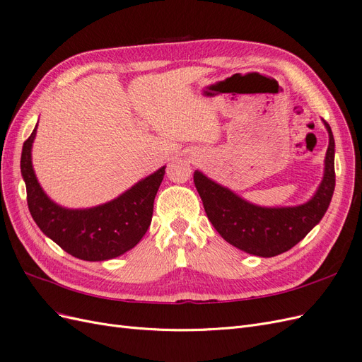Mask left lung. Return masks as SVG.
I'll return each instance as SVG.
<instances>
[{
	"label": "left lung",
	"mask_w": 362,
	"mask_h": 362,
	"mask_svg": "<svg viewBox=\"0 0 362 362\" xmlns=\"http://www.w3.org/2000/svg\"><path fill=\"white\" fill-rule=\"evenodd\" d=\"M329 134L325 158V173L313 198L296 206L254 205L223 185L214 182L199 170L193 173L205 213L229 245L257 257H276L298 245L322 221L335 189V141L329 124L323 120Z\"/></svg>",
	"instance_id": "1"
}]
</instances>
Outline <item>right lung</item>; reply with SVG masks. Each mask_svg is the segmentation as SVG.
<instances>
[{"label": "right lung", "instance_id": "add662e5", "mask_svg": "<svg viewBox=\"0 0 362 362\" xmlns=\"http://www.w3.org/2000/svg\"><path fill=\"white\" fill-rule=\"evenodd\" d=\"M36 128L24 141L21 173L27 187V204L40 231L63 250L84 261L112 259L133 249L148 231L154 199L164 177L160 168L116 199L84 210H71L52 202L33 170L31 146Z\"/></svg>", "mask_w": 362, "mask_h": 362}]
</instances>
